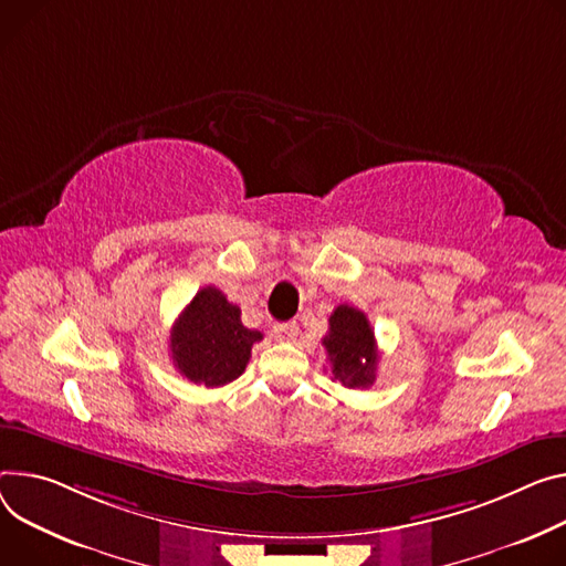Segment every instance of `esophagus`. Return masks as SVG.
I'll return each instance as SVG.
<instances>
[{
  "instance_id": "1",
  "label": "esophagus",
  "mask_w": 566,
  "mask_h": 566,
  "mask_svg": "<svg viewBox=\"0 0 566 566\" xmlns=\"http://www.w3.org/2000/svg\"><path fill=\"white\" fill-rule=\"evenodd\" d=\"M297 325L295 323H277L275 327H273V334H275V338L280 340V343H293L295 338H297Z\"/></svg>"
}]
</instances>
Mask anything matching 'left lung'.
<instances>
[{
  "mask_svg": "<svg viewBox=\"0 0 566 566\" xmlns=\"http://www.w3.org/2000/svg\"><path fill=\"white\" fill-rule=\"evenodd\" d=\"M329 370L345 388H368L377 379L379 352L375 332L364 312L338 304L329 316V332L323 338Z\"/></svg>",
  "mask_w": 566,
  "mask_h": 566,
  "instance_id": "8db88e82",
  "label": "left lung"
}]
</instances>
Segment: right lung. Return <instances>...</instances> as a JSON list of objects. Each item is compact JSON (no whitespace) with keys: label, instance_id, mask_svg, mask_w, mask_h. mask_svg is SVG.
I'll return each mask as SVG.
<instances>
[{"label":"right lung","instance_id":"add662e5","mask_svg":"<svg viewBox=\"0 0 566 566\" xmlns=\"http://www.w3.org/2000/svg\"><path fill=\"white\" fill-rule=\"evenodd\" d=\"M262 332L241 323V310L214 289H200L171 329L174 366L191 384L219 388L234 381L250 361Z\"/></svg>","mask_w":566,"mask_h":566}]
</instances>
